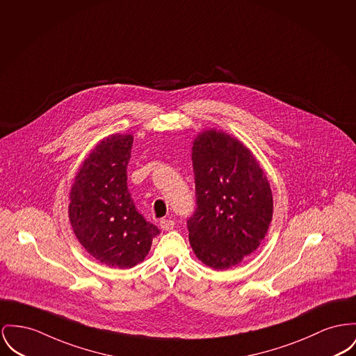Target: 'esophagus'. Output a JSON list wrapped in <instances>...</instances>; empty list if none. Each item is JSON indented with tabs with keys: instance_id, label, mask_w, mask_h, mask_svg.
I'll return each instance as SVG.
<instances>
[{
	"instance_id": "1",
	"label": "esophagus",
	"mask_w": 356,
	"mask_h": 356,
	"mask_svg": "<svg viewBox=\"0 0 356 356\" xmlns=\"http://www.w3.org/2000/svg\"><path fill=\"white\" fill-rule=\"evenodd\" d=\"M159 225H161V228L163 231H170V229H172L175 227V222L172 220H170V218H162Z\"/></svg>"
}]
</instances>
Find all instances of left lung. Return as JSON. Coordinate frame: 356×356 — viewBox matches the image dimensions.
I'll list each match as a JSON object with an SVG mask.
<instances>
[{"label": "left lung", "mask_w": 356, "mask_h": 356, "mask_svg": "<svg viewBox=\"0 0 356 356\" xmlns=\"http://www.w3.org/2000/svg\"><path fill=\"white\" fill-rule=\"evenodd\" d=\"M197 208L188 220L195 257L225 270L252 254L273 217V194L259 163L235 138L205 131L193 144Z\"/></svg>", "instance_id": "8db88e82"}]
</instances>
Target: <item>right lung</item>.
<instances>
[{
  "label": "right lung",
  "instance_id": "add662e5",
  "mask_svg": "<svg viewBox=\"0 0 356 356\" xmlns=\"http://www.w3.org/2000/svg\"><path fill=\"white\" fill-rule=\"evenodd\" d=\"M134 138L112 135L79 168L70 193L72 231L85 250L109 267L144 261L161 231L136 209L127 185Z\"/></svg>",
  "mask_w": 356,
  "mask_h": 356
}]
</instances>
